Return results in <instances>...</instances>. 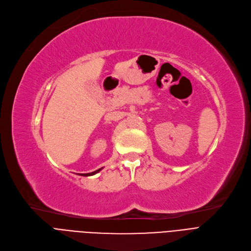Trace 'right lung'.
Listing matches in <instances>:
<instances>
[{"label":"right lung","instance_id":"add662e5","mask_svg":"<svg viewBox=\"0 0 251 251\" xmlns=\"http://www.w3.org/2000/svg\"><path fill=\"white\" fill-rule=\"evenodd\" d=\"M101 169H102V168H100V169H98V170H95V171H93V172H90V173H83V174H79V175H82V176H91V175H94V174L98 173Z\"/></svg>","mask_w":251,"mask_h":251}]
</instances>
